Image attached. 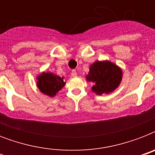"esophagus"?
<instances>
[{
  "label": "esophagus",
  "instance_id": "esophagus-1",
  "mask_svg": "<svg viewBox=\"0 0 155 155\" xmlns=\"http://www.w3.org/2000/svg\"><path fill=\"white\" fill-rule=\"evenodd\" d=\"M71 75H72L73 77H75V76H77V72H76V71H75V70L71 71Z\"/></svg>",
  "mask_w": 155,
  "mask_h": 155
}]
</instances>
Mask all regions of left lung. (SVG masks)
<instances>
[{
	"mask_svg": "<svg viewBox=\"0 0 155 155\" xmlns=\"http://www.w3.org/2000/svg\"><path fill=\"white\" fill-rule=\"evenodd\" d=\"M86 80L94 83L92 90L96 94H108L121 82L122 71L110 61H96L90 66Z\"/></svg>",
	"mask_w": 155,
	"mask_h": 155,
	"instance_id": "obj_1",
	"label": "left lung"
}]
</instances>
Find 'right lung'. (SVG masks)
Wrapping results in <instances>:
<instances>
[{"instance_id": "1", "label": "right lung", "mask_w": 155, "mask_h": 155, "mask_svg": "<svg viewBox=\"0 0 155 155\" xmlns=\"http://www.w3.org/2000/svg\"><path fill=\"white\" fill-rule=\"evenodd\" d=\"M37 87L40 92L48 97H53L65 85L63 77H59L51 72H42L37 76Z\"/></svg>"}]
</instances>
